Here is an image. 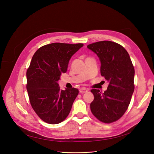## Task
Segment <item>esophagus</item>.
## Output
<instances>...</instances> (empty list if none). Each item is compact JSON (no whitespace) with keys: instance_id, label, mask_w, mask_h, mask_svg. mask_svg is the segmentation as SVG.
<instances>
[{"instance_id":"1","label":"esophagus","mask_w":154,"mask_h":154,"mask_svg":"<svg viewBox=\"0 0 154 154\" xmlns=\"http://www.w3.org/2000/svg\"><path fill=\"white\" fill-rule=\"evenodd\" d=\"M88 91V89H87V88H80L79 89V92H80V93H87V92Z\"/></svg>"}]
</instances>
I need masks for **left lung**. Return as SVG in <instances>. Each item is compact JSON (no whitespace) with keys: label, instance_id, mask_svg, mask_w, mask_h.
I'll return each mask as SVG.
<instances>
[{"label":"left lung","instance_id":"8db88e82","mask_svg":"<svg viewBox=\"0 0 154 154\" xmlns=\"http://www.w3.org/2000/svg\"><path fill=\"white\" fill-rule=\"evenodd\" d=\"M87 47L100 60L101 75L109 82L106 91L92 89L94 100L90 103L92 114L104 123H111L124 115L134 89V69L130 57L122 45L100 41Z\"/></svg>","mask_w":154,"mask_h":154}]
</instances>
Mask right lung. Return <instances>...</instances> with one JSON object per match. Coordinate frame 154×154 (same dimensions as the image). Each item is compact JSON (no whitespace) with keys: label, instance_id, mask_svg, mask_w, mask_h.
<instances>
[{"label":"right lung","instance_id":"1","mask_svg":"<svg viewBox=\"0 0 154 154\" xmlns=\"http://www.w3.org/2000/svg\"><path fill=\"white\" fill-rule=\"evenodd\" d=\"M83 46L53 43L41 47L33 55L26 71V89L34 111L47 123H60L71 111L79 91L60 90L57 82L66 72L72 55Z\"/></svg>","mask_w":154,"mask_h":154}]
</instances>
